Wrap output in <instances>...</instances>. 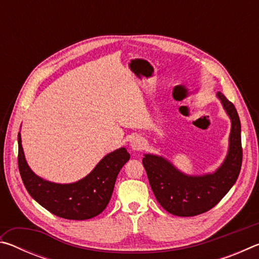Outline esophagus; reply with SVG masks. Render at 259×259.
Instances as JSON below:
<instances>
[{
    "mask_svg": "<svg viewBox=\"0 0 259 259\" xmlns=\"http://www.w3.org/2000/svg\"><path fill=\"white\" fill-rule=\"evenodd\" d=\"M145 145V143H144V139L142 137H135L134 139H131L130 142V147L133 148V151H140L142 148Z\"/></svg>",
    "mask_w": 259,
    "mask_h": 259,
    "instance_id": "esophagus-1",
    "label": "esophagus"
}]
</instances>
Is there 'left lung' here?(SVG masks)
<instances>
[{"label":"left lung","mask_w":259,"mask_h":259,"mask_svg":"<svg viewBox=\"0 0 259 259\" xmlns=\"http://www.w3.org/2000/svg\"><path fill=\"white\" fill-rule=\"evenodd\" d=\"M217 98L231 120V133L226 157L213 172L187 175L163 156L144 154L143 164L157 202L175 216L192 217L208 211L224 198L239 177L242 164L240 119L234 105L221 91Z\"/></svg>","instance_id":"left-lung-1"}]
</instances>
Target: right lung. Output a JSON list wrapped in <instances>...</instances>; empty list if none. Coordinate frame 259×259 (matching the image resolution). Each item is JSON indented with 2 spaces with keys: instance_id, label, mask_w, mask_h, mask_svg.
I'll list each match as a JSON object with an SVG mask.
<instances>
[{
  "instance_id": "obj_1",
  "label": "right lung",
  "mask_w": 259,
  "mask_h": 259,
  "mask_svg": "<svg viewBox=\"0 0 259 259\" xmlns=\"http://www.w3.org/2000/svg\"><path fill=\"white\" fill-rule=\"evenodd\" d=\"M129 159L128 151L121 147L105 155L80 181L69 184L49 182L29 168L18 134V166L26 190L43 208L65 219L84 221L103 212L111 200L117 175Z\"/></svg>"
}]
</instances>
